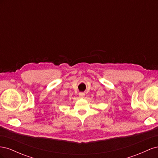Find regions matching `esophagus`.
<instances>
[{
    "label": "esophagus",
    "instance_id": "obj_1",
    "mask_svg": "<svg viewBox=\"0 0 158 158\" xmlns=\"http://www.w3.org/2000/svg\"><path fill=\"white\" fill-rule=\"evenodd\" d=\"M84 96H85V94L84 93H79V98H83Z\"/></svg>",
    "mask_w": 158,
    "mask_h": 158
}]
</instances>
